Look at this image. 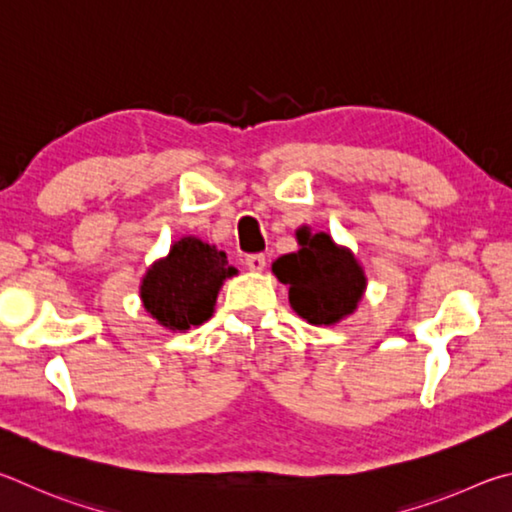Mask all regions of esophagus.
<instances>
[{
  "label": "esophagus",
  "mask_w": 512,
  "mask_h": 512,
  "mask_svg": "<svg viewBox=\"0 0 512 512\" xmlns=\"http://www.w3.org/2000/svg\"><path fill=\"white\" fill-rule=\"evenodd\" d=\"M245 267L249 272H263L265 270V256L263 254H251L245 258Z\"/></svg>",
  "instance_id": "1"
}]
</instances>
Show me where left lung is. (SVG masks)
Here are the masks:
<instances>
[{
    "label": "left lung",
    "instance_id": "left-lung-1",
    "mask_svg": "<svg viewBox=\"0 0 512 512\" xmlns=\"http://www.w3.org/2000/svg\"><path fill=\"white\" fill-rule=\"evenodd\" d=\"M294 236L299 249L272 263L276 279L288 285L292 310L312 326H335L351 317L369 285L362 263L330 233H312L303 224Z\"/></svg>",
    "mask_w": 512,
    "mask_h": 512
}]
</instances>
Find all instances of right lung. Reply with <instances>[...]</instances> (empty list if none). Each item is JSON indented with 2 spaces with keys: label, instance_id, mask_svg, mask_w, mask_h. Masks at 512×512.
<instances>
[{
  "label": "right lung",
  "instance_id": "1",
  "mask_svg": "<svg viewBox=\"0 0 512 512\" xmlns=\"http://www.w3.org/2000/svg\"><path fill=\"white\" fill-rule=\"evenodd\" d=\"M238 270L227 254L195 236H184L157 258L139 285V297L148 315L173 333H186L211 319L224 281Z\"/></svg>",
  "mask_w": 512,
  "mask_h": 512
}]
</instances>
